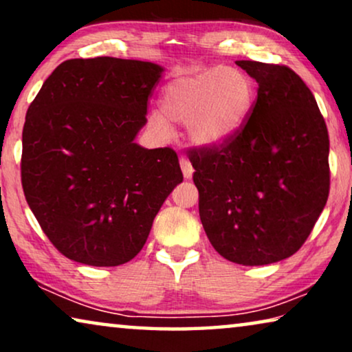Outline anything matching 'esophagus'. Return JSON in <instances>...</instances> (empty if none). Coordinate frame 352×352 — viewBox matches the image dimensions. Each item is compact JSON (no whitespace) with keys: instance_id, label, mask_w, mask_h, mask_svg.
<instances>
[{"instance_id":"1","label":"esophagus","mask_w":352,"mask_h":352,"mask_svg":"<svg viewBox=\"0 0 352 352\" xmlns=\"http://www.w3.org/2000/svg\"><path fill=\"white\" fill-rule=\"evenodd\" d=\"M181 170L186 179H190L192 175H194V166H192V163L187 158H181Z\"/></svg>"}]
</instances>
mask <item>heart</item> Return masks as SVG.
Here are the masks:
<instances>
[{"label":"heart","mask_w":352,"mask_h":352,"mask_svg":"<svg viewBox=\"0 0 352 352\" xmlns=\"http://www.w3.org/2000/svg\"><path fill=\"white\" fill-rule=\"evenodd\" d=\"M254 88L250 76L235 67L214 65L201 70H181L168 81L162 94V110L151 120L163 133L170 122L187 124L190 141L214 147L237 134L252 113Z\"/></svg>","instance_id":"heart-1"}]
</instances>
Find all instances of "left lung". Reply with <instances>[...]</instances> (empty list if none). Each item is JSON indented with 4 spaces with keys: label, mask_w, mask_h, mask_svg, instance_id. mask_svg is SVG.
Listing matches in <instances>:
<instances>
[{
    "label": "left lung",
    "mask_w": 352,
    "mask_h": 352,
    "mask_svg": "<svg viewBox=\"0 0 352 352\" xmlns=\"http://www.w3.org/2000/svg\"><path fill=\"white\" fill-rule=\"evenodd\" d=\"M258 83L248 122L228 142L189 152L206 237L243 266L301 248L329 199V131L317 102L285 65L237 60Z\"/></svg>",
    "instance_id": "left-lung-1"
}]
</instances>
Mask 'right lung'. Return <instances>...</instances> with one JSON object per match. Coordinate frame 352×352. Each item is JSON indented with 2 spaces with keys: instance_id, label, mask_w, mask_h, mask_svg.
I'll return each mask as SVG.
<instances>
[{
  "instance_id": "add662e5",
  "label": "right lung",
  "mask_w": 352,
  "mask_h": 352,
  "mask_svg": "<svg viewBox=\"0 0 352 352\" xmlns=\"http://www.w3.org/2000/svg\"><path fill=\"white\" fill-rule=\"evenodd\" d=\"M163 67L94 57L62 62L27 110L22 187L51 243L88 266L136 256L182 182L176 152L134 141Z\"/></svg>"
}]
</instances>
